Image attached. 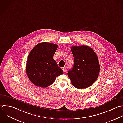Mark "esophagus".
I'll list each match as a JSON object with an SVG mask.
<instances>
[{"mask_svg": "<svg viewBox=\"0 0 123 123\" xmlns=\"http://www.w3.org/2000/svg\"><path fill=\"white\" fill-rule=\"evenodd\" d=\"M62 70H63V71H64V72H66V69L65 68H62Z\"/></svg>", "mask_w": 123, "mask_h": 123, "instance_id": "1", "label": "esophagus"}]
</instances>
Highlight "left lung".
I'll return each mask as SVG.
<instances>
[{
	"instance_id": "8db88e82",
	"label": "left lung",
	"mask_w": 123,
	"mask_h": 123,
	"mask_svg": "<svg viewBox=\"0 0 123 123\" xmlns=\"http://www.w3.org/2000/svg\"><path fill=\"white\" fill-rule=\"evenodd\" d=\"M71 50L75 60L72 69L68 72V77L76 88H88L96 81L100 73L98 56L88 46H74Z\"/></svg>"
}]
</instances>
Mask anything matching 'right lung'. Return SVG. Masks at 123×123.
<instances>
[{
	"mask_svg": "<svg viewBox=\"0 0 123 123\" xmlns=\"http://www.w3.org/2000/svg\"><path fill=\"white\" fill-rule=\"evenodd\" d=\"M57 46L55 44L43 42L35 45L30 52L26 64V73L35 85L47 87L63 73L53 59Z\"/></svg>",
	"mask_w": 123,
	"mask_h": 123,
	"instance_id": "1",
	"label": "right lung"
}]
</instances>
